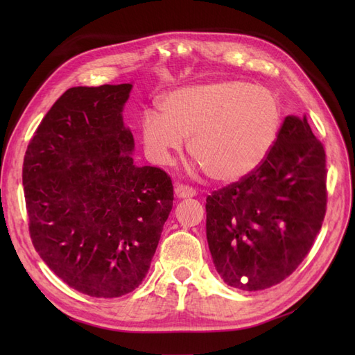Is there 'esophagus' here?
<instances>
[{
	"mask_svg": "<svg viewBox=\"0 0 355 355\" xmlns=\"http://www.w3.org/2000/svg\"><path fill=\"white\" fill-rule=\"evenodd\" d=\"M175 196L178 198H191L196 197V189L188 185H176L175 188Z\"/></svg>",
	"mask_w": 355,
	"mask_h": 355,
	"instance_id": "esophagus-1",
	"label": "esophagus"
}]
</instances>
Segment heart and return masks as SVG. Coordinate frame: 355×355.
Segmentation results:
<instances>
[{"label": "heart", "instance_id": "heart-1", "mask_svg": "<svg viewBox=\"0 0 355 355\" xmlns=\"http://www.w3.org/2000/svg\"><path fill=\"white\" fill-rule=\"evenodd\" d=\"M161 115L149 111L142 139L155 164H168L188 139V154L223 184L237 182L259 166L272 149L282 124L272 92L239 80L189 85L168 93Z\"/></svg>", "mask_w": 355, "mask_h": 355}]
</instances>
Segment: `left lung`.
<instances>
[{
  "label": "left lung",
  "instance_id": "8db88e82",
  "mask_svg": "<svg viewBox=\"0 0 355 355\" xmlns=\"http://www.w3.org/2000/svg\"><path fill=\"white\" fill-rule=\"evenodd\" d=\"M326 173L306 116L288 115L262 163L207 197V243L225 283L254 292L296 270L324 219Z\"/></svg>",
  "mask_w": 355,
  "mask_h": 355
}]
</instances>
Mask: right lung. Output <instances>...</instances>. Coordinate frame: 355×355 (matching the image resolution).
Wrapping results in <instances>:
<instances>
[{"mask_svg": "<svg viewBox=\"0 0 355 355\" xmlns=\"http://www.w3.org/2000/svg\"><path fill=\"white\" fill-rule=\"evenodd\" d=\"M132 87L67 90L24 159L32 244L60 280L93 297L123 296L144 282L173 207L166 171L133 163L123 121Z\"/></svg>", "mask_w": 355, "mask_h": 355, "instance_id": "add662e5", "label": "right lung"}]
</instances>
